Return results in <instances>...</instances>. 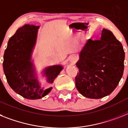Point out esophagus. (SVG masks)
<instances>
[{"label":"esophagus","mask_w":128,"mask_h":128,"mask_svg":"<svg viewBox=\"0 0 128 128\" xmlns=\"http://www.w3.org/2000/svg\"><path fill=\"white\" fill-rule=\"evenodd\" d=\"M69 60H70V62H71V64H74L76 62H77V57L75 55V54H73V55H71L70 56Z\"/></svg>","instance_id":"34e87169"}]
</instances>
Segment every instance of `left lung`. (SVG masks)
I'll list each match as a JSON object with an SVG mask.
<instances>
[{
  "instance_id": "8db88e82",
  "label": "left lung",
  "mask_w": 128,
  "mask_h": 128,
  "mask_svg": "<svg viewBox=\"0 0 128 128\" xmlns=\"http://www.w3.org/2000/svg\"><path fill=\"white\" fill-rule=\"evenodd\" d=\"M79 56L76 85L79 93L92 99L111 94L122 77L125 58L122 44L112 32L103 28L100 40H88Z\"/></svg>"
}]
</instances>
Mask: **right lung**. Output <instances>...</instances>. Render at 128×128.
I'll return each instance as SVG.
<instances>
[{
    "label": "right lung",
    "instance_id": "obj_1",
    "mask_svg": "<svg viewBox=\"0 0 128 128\" xmlns=\"http://www.w3.org/2000/svg\"><path fill=\"white\" fill-rule=\"evenodd\" d=\"M39 28L40 26L29 24L19 28L10 38L3 57V70L10 86L29 100L42 98L52 88L42 86L32 59ZM63 68L60 64L47 66L41 74L48 84H52Z\"/></svg>",
    "mask_w": 128,
    "mask_h": 128
}]
</instances>
